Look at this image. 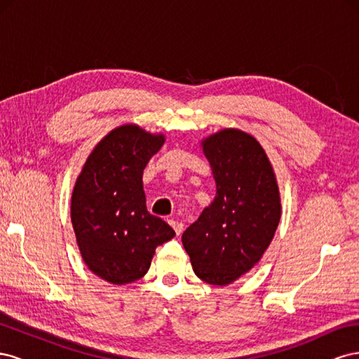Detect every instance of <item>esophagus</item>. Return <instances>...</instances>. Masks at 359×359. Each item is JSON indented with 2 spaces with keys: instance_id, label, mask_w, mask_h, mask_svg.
Here are the masks:
<instances>
[{
  "instance_id": "esophagus-1",
  "label": "esophagus",
  "mask_w": 359,
  "mask_h": 359,
  "mask_svg": "<svg viewBox=\"0 0 359 359\" xmlns=\"http://www.w3.org/2000/svg\"><path fill=\"white\" fill-rule=\"evenodd\" d=\"M169 224L173 227V229H175L177 235H181V232L184 231V223H182V222H180V220H173V219H170V220H169Z\"/></svg>"
}]
</instances>
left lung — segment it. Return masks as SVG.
<instances>
[{
	"label": "left lung",
	"instance_id": "8db88e82",
	"mask_svg": "<svg viewBox=\"0 0 359 359\" xmlns=\"http://www.w3.org/2000/svg\"><path fill=\"white\" fill-rule=\"evenodd\" d=\"M215 180L212 203L182 233L194 274L226 286L248 273L273 241L281 215L273 166L257 140L224 128L202 140Z\"/></svg>",
	"mask_w": 359,
	"mask_h": 359
}]
</instances>
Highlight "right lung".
Instances as JSON below:
<instances>
[{
    "label": "right lung",
    "instance_id": "obj_1",
    "mask_svg": "<svg viewBox=\"0 0 359 359\" xmlns=\"http://www.w3.org/2000/svg\"><path fill=\"white\" fill-rule=\"evenodd\" d=\"M165 144L135 124L116 127L86 158L72 194V224L85 265L114 285L144 277L157 245L175 236L149 214L142 184L149 158Z\"/></svg>",
    "mask_w": 359,
    "mask_h": 359
}]
</instances>
